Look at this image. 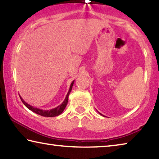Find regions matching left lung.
<instances>
[{"label": "left lung", "instance_id": "left-lung-1", "mask_svg": "<svg viewBox=\"0 0 159 159\" xmlns=\"http://www.w3.org/2000/svg\"><path fill=\"white\" fill-rule=\"evenodd\" d=\"M99 114H100V115H102V114H100V113H99ZM102 116H103V115H102Z\"/></svg>", "mask_w": 159, "mask_h": 159}]
</instances>
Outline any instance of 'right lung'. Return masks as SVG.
Instances as JSON below:
<instances>
[{
  "instance_id": "1",
  "label": "right lung",
  "mask_w": 159,
  "mask_h": 159,
  "mask_svg": "<svg viewBox=\"0 0 159 159\" xmlns=\"http://www.w3.org/2000/svg\"><path fill=\"white\" fill-rule=\"evenodd\" d=\"M74 80L73 82L71 83V85H70V88H69V92L67 93V95L66 96L65 99H64V102L61 103L60 105H59L58 107H56V108H54L50 110H42V109H38L36 108V107H34L31 105H29V104L26 103L25 101H24V99L21 98L20 97V99L21 102H23V104H25V105L27 107V108L31 110L34 113H36V114H39V115H41L42 116H45V117H54V116H59L60 114H61V113L63 112V111L65 109V107L66 106L67 103H68V98H69V95L70 93H71V89H72V86L74 85Z\"/></svg>"
}]
</instances>
